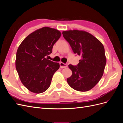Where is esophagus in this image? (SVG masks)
<instances>
[{"instance_id":"1","label":"esophagus","mask_w":123,"mask_h":123,"mask_svg":"<svg viewBox=\"0 0 123 123\" xmlns=\"http://www.w3.org/2000/svg\"><path fill=\"white\" fill-rule=\"evenodd\" d=\"M59 65H60V67L61 68H65L67 67V64H64V63H63L62 62H59Z\"/></svg>"}]
</instances>
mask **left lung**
I'll list each match as a JSON object with an SVG mask.
<instances>
[{
  "label": "left lung",
  "instance_id": "8db88e82",
  "mask_svg": "<svg viewBox=\"0 0 123 123\" xmlns=\"http://www.w3.org/2000/svg\"><path fill=\"white\" fill-rule=\"evenodd\" d=\"M62 33L74 53L81 56L77 66L68 65L72 74L67 79V82L75 90H90L103 75L106 64L104 46L94 36L84 31L74 30Z\"/></svg>",
  "mask_w": 123,
  "mask_h": 123
}]
</instances>
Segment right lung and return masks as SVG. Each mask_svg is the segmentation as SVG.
Wrapping results in <instances>:
<instances>
[{"label":"right lung","mask_w":123,"mask_h":123,"mask_svg":"<svg viewBox=\"0 0 123 123\" xmlns=\"http://www.w3.org/2000/svg\"><path fill=\"white\" fill-rule=\"evenodd\" d=\"M61 33L56 29L43 27L29 34L18 47L16 68L21 83L29 91L41 93L49 88L58 62L48 59L54 43Z\"/></svg>","instance_id":"1"}]
</instances>
